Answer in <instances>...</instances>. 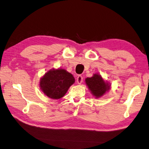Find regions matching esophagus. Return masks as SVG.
<instances>
[{
  "label": "esophagus",
  "instance_id": "1",
  "mask_svg": "<svg viewBox=\"0 0 149 149\" xmlns=\"http://www.w3.org/2000/svg\"><path fill=\"white\" fill-rule=\"evenodd\" d=\"M82 79H83V78H82V77L81 75H78V77H77V84H81V83L82 82Z\"/></svg>",
  "mask_w": 149,
  "mask_h": 149
}]
</instances>
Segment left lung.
<instances>
[{"label": "left lung", "mask_w": 149, "mask_h": 149, "mask_svg": "<svg viewBox=\"0 0 149 149\" xmlns=\"http://www.w3.org/2000/svg\"><path fill=\"white\" fill-rule=\"evenodd\" d=\"M85 82L91 94L96 98L104 95L110 88L109 83L103 80L102 76L98 74H93L91 77H87L85 79Z\"/></svg>", "instance_id": "8db88e82"}]
</instances>
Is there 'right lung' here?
<instances>
[{
  "label": "right lung",
  "instance_id": "obj_1",
  "mask_svg": "<svg viewBox=\"0 0 149 149\" xmlns=\"http://www.w3.org/2000/svg\"><path fill=\"white\" fill-rule=\"evenodd\" d=\"M75 82L74 76L62 68L51 69L40 80V89L51 99H60Z\"/></svg>",
  "mask_w": 149,
  "mask_h": 149
}]
</instances>
